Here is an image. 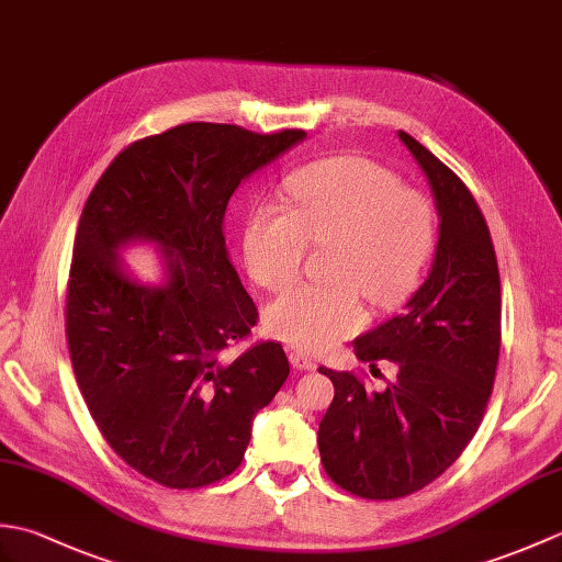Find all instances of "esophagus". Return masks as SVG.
<instances>
[{
    "instance_id": "1",
    "label": "esophagus",
    "mask_w": 562,
    "mask_h": 562,
    "mask_svg": "<svg viewBox=\"0 0 562 562\" xmlns=\"http://www.w3.org/2000/svg\"><path fill=\"white\" fill-rule=\"evenodd\" d=\"M290 362H292L296 369H302V372H308V369H316V360H314V357L302 352V350H292V352H290Z\"/></svg>"
}]
</instances>
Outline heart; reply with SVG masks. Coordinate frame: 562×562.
<instances>
[{"mask_svg": "<svg viewBox=\"0 0 562 562\" xmlns=\"http://www.w3.org/2000/svg\"><path fill=\"white\" fill-rule=\"evenodd\" d=\"M294 212L262 202L246 222L244 258L260 288L300 278L308 244H336L328 284H300L268 306L272 336L328 350L367 321L362 294L381 308L408 300L435 246V214L423 193L362 157H333L292 176Z\"/></svg>", "mask_w": 562, "mask_h": 562, "instance_id": "1", "label": "heart"}]
</instances>
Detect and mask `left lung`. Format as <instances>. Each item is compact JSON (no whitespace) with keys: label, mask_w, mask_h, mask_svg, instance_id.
<instances>
[{"label":"left lung","mask_w":562,"mask_h":562,"mask_svg":"<svg viewBox=\"0 0 562 562\" xmlns=\"http://www.w3.org/2000/svg\"><path fill=\"white\" fill-rule=\"evenodd\" d=\"M398 137L432 186L437 254L405 312L355 340L357 360H389L398 376L369 391L355 372L318 367L336 386L318 425L321 463L364 499L413 495L461 457L485 415L503 340L499 270L479 202L420 142Z\"/></svg>","instance_id":"left-lung-1"}]
</instances>
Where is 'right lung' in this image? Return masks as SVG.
<instances>
[{
	"label": "right lung",
	"mask_w": 562,
	"mask_h": 562,
	"mask_svg": "<svg viewBox=\"0 0 562 562\" xmlns=\"http://www.w3.org/2000/svg\"><path fill=\"white\" fill-rule=\"evenodd\" d=\"M304 137L176 125L117 154L81 210L65 304L71 369L103 439L154 483L195 491L232 475L256 413L290 376L274 340L224 357L250 336L258 308L222 222L238 183ZM135 237L165 254L164 289L120 268L116 248Z\"/></svg>",
	"instance_id": "add662e5"
}]
</instances>
